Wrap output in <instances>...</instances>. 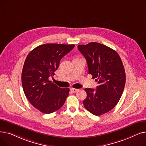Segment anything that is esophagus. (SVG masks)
<instances>
[{"instance_id": "obj_1", "label": "esophagus", "mask_w": 146, "mask_h": 146, "mask_svg": "<svg viewBox=\"0 0 146 146\" xmlns=\"http://www.w3.org/2000/svg\"><path fill=\"white\" fill-rule=\"evenodd\" d=\"M70 90H71V91L72 92H73V93H76V92H78L79 90V89H75V88H71Z\"/></svg>"}]
</instances>
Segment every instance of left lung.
I'll list each match as a JSON object with an SVG mask.
<instances>
[{
	"label": "left lung",
	"instance_id": "left-lung-1",
	"mask_svg": "<svg viewBox=\"0 0 146 146\" xmlns=\"http://www.w3.org/2000/svg\"><path fill=\"white\" fill-rule=\"evenodd\" d=\"M86 59L88 73L96 79V89L86 88L85 108L96 116L112 110L119 102L125 84V72L118 54L98 42L78 46Z\"/></svg>",
	"mask_w": 146,
	"mask_h": 146
}]
</instances>
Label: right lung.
<instances>
[{
    "label": "right lung",
    "instance_id": "1",
    "mask_svg": "<svg viewBox=\"0 0 146 146\" xmlns=\"http://www.w3.org/2000/svg\"><path fill=\"white\" fill-rule=\"evenodd\" d=\"M74 44H45L38 46L27 56L22 71V85L29 102L44 113H51L62 106L69 88H60L48 78L55 74L60 60Z\"/></svg>",
    "mask_w": 146,
    "mask_h": 146
}]
</instances>
